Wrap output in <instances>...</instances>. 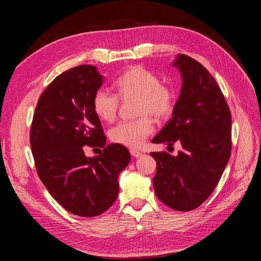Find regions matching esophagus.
Instances as JSON below:
<instances>
[{
  "instance_id": "esophagus-1",
  "label": "esophagus",
  "mask_w": 261,
  "mask_h": 261,
  "mask_svg": "<svg viewBox=\"0 0 261 261\" xmlns=\"http://www.w3.org/2000/svg\"><path fill=\"white\" fill-rule=\"evenodd\" d=\"M130 154L134 156V158H138V156H141V155H143V153H141V152H139L138 151V150H135V149H130Z\"/></svg>"
}]
</instances>
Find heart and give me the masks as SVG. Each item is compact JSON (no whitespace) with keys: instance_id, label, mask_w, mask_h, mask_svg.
Returning <instances> with one entry per match:
<instances>
[{"instance_id":"1","label":"heart","mask_w":261,"mask_h":261,"mask_svg":"<svg viewBox=\"0 0 261 261\" xmlns=\"http://www.w3.org/2000/svg\"><path fill=\"white\" fill-rule=\"evenodd\" d=\"M117 96L122 101L136 99L134 121L122 122L109 133L113 143L129 148H139L153 132L151 116L155 121L167 120L173 113L175 105L174 92L161 85L160 78L143 66H133L115 82ZM120 100L109 90L98 89L92 98V109L102 122L115 120Z\"/></svg>"}]
</instances>
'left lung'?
Returning <instances> with one entry per match:
<instances>
[{
    "instance_id": "obj_1",
    "label": "left lung",
    "mask_w": 261,
    "mask_h": 261,
    "mask_svg": "<svg viewBox=\"0 0 261 261\" xmlns=\"http://www.w3.org/2000/svg\"><path fill=\"white\" fill-rule=\"evenodd\" d=\"M181 88L171 120L151 140L183 147L177 155L151 152L158 198L177 211L193 210L218 185L231 154V113L215 78L200 63L178 54L174 62Z\"/></svg>"
}]
</instances>
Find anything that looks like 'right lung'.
<instances>
[{"instance_id": "1", "label": "right lung", "mask_w": 261, "mask_h": 261, "mask_svg": "<svg viewBox=\"0 0 261 261\" xmlns=\"http://www.w3.org/2000/svg\"><path fill=\"white\" fill-rule=\"evenodd\" d=\"M96 66L81 65L59 75L39 98L30 130L38 175L53 198L73 215L91 218L107 211L118 195V176L130 161L107 137L92 109L103 83ZM103 147L94 157L85 146Z\"/></svg>"}]
</instances>
